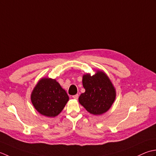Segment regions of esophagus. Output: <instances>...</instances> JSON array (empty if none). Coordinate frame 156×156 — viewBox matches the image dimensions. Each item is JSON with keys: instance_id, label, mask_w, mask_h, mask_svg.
I'll list each match as a JSON object with an SVG mask.
<instances>
[{"instance_id": "1", "label": "esophagus", "mask_w": 156, "mask_h": 156, "mask_svg": "<svg viewBox=\"0 0 156 156\" xmlns=\"http://www.w3.org/2000/svg\"><path fill=\"white\" fill-rule=\"evenodd\" d=\"M73 98H74V99H75V100H77V99H78V98H79V95L78 94H76V95H74V96H73Z\"/></svg>"}]
</instances>
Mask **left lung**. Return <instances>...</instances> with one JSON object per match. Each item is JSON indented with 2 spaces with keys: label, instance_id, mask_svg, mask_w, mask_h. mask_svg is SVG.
Listing matches in <instances>:
<instances>
[{
  "label": "left lung",
  "instance_id": "obj_1",
  "mask_svg": "<svg viewBox=\"0 0 156 156\" xmlns=\"http://www.w3.org/2000/svg\"><path fill=\"white\" fill-rule=\"evenodd\" d=\"M83 85L85 91L80 95L79 101L94 115H99L109 110L116 97V91L109 78L102 71L96 75H84Z\"/></svg>",
  "mask_w": 156,
  "mask_h": 156
}]
</instances>
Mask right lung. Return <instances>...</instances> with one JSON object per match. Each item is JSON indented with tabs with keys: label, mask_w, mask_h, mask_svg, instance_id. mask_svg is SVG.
<instances>
[{
	"label": "right lung",
	"mask_w": 156,
	"mask_h": 156,
	"mask_svg": "<svg viewBox=\"0 0 156 156\" xmlns=\"http://www.w3.org/2000/svg\"><path fill=\"white\" fill-rule=\"evenodd\" d=\"M31 100L35 108L41 114L55 117L64 108L69 96L55 79L44 78L34 89Z\"/></svg>",
	"instance_id": "add662e5"
}]
</instances>
